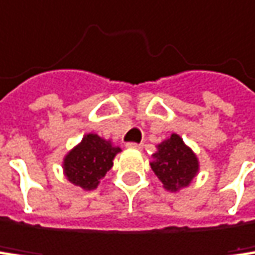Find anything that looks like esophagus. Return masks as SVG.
I'll return each mask as SVG.
<instances>
[{"label":"esophagus","instance_id":"1","mask_svg":"<svg viewBox=\"0 0 255 255\" xmlns=\"http://www.w3.org/2000/svg\"><path fill=\"white\" fill-rule=\"evenodd\" d=\"M125 146H127V148H131V150H142L143 145L142 143H136V142H128Z\"/></svg>","mask_w":255,"mask_h":255}]
</instances>
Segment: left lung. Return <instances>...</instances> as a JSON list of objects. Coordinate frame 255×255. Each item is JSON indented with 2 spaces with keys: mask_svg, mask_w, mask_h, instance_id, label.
<instances>
[{
  "mask_svg": "<svg viewBox=\"0 0 255 255\" xmlns=\"http://www.w3.org/2000/svg\"><path fill=\"white\" fill-rule=\"evenodd\" d=\"M151 170L168 191L188 187L199 173V160L179 134H171L157 145V151L150 162Z\"/></svg>",
  "mask_w": 255,
  "mask_h": 255,
  "instance_id": "obj_1",
  "label": "left lung"
}]
</instances>
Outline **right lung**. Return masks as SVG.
<instances>
[{"label":"right lung","mask_w":255,"mask_h":255,"mask_svg":"<svg viewBox=\"0 0 255 255\" xmlns=\"http://www.w3.org/2000/svg\"><path fill=\"white\" fill-rule=\"evenodd\" d=\"M119 151L121 148L115 146L112 140L89 133L64 157V174L76 187L87 191L95 190L113 166V159Z\"/></svg>","instance_id":"obj_1"}]
</instances>
